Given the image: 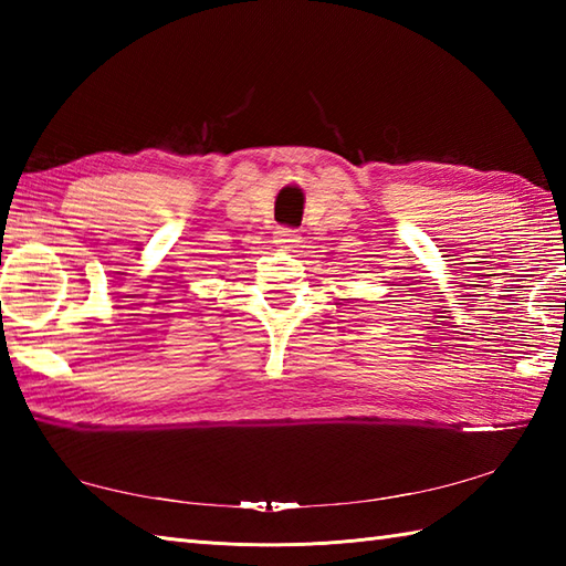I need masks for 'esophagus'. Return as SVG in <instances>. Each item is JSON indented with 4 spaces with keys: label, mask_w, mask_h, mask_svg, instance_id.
Here are the masks:
<instances>
[{
    "label": "esophagus",
    "mask_w": 566,
    "mask_h": 566,
    "mask_svg": "<svg viewBox=\"0 0 566 566\" xmlns=\"http://www.w3.org/2000/svg\"><path fill=\"white\" fill-rule=\"evenodd\" d=\"M298 243H302V235H298L296 231H292V228H282V231L274 233V245L276 248L294 250V248H298Z\"/></svg>",
    "instance_id": "1"
}]
</instances>
